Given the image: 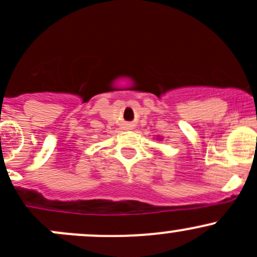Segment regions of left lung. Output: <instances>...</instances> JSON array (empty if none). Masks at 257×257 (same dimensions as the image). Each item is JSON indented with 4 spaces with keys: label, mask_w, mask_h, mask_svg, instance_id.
Instances as JSON below:
<instances>
[{
    "label": "left lung",
    "mask_w": 257,
    "mask_h": 257,
    "mask_svg": "<svg viewBox=\"0 0 257 257\" xmlns=\"http://www.w3.org/2000/svg\"><path fill=\"white\" fill-rule=\"evenodd\" d=\"M157 140H162V137H157Z\"/></svg>",
    "instance_id": "8db88e82"
}]
</instances>
